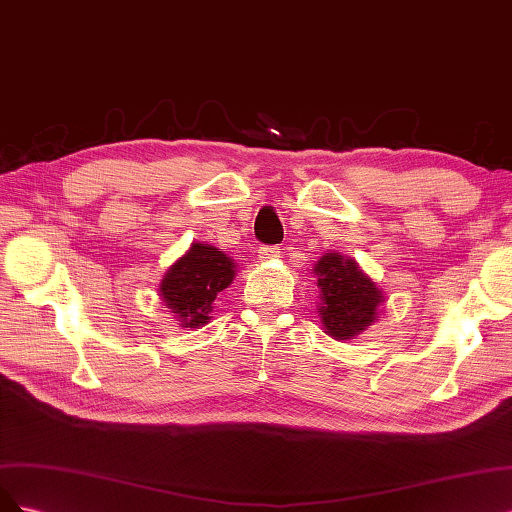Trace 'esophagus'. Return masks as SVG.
<instances>
[{
    "label": "esophagus",
    "mask_w": 512,
    "mask_h": 512,
    "mask_svg": "<svg viewBox=\"0 0 512 512\" xmlns=\"http://www.w3.org/2000/svg\"><path fill=\"white\" fill-rule=\"evenodd\" d=\"M278 255H280V246H268V244L259 246V259H261V261L274 259V257H278Z\"/></svg>",
    "instance_id": "34e87169"
}]
</instances>
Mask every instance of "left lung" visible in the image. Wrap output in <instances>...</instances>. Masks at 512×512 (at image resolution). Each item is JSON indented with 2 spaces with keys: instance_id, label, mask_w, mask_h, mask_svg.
<instances>
[{
  "instance_id": "1",
  "label": "left lung",
  "mask_w": 512,
  "mask_h": 512,
  "mask_svg": "<svg viewBox=\"0 0 512 512\" xmlns=\"http://www.w3.org/2000/svg\"><path fill=\"white\" fill-rule=\"evenodd\" d=\"M315 274L321 291L319 315L329 336L346 340L376 321V306L383 302V293L353 259L325 253L317 261Z\"/></svg>"
}]
</instances>
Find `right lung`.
Masks as SVG:
<instances>
[{"instance_id":"1","label":"right lung","mask_w":512,"mask_h":512,"mask_svg":"<svg viewBox=\"0 0 512 512\" xmlns=\"http://www.w3.org/2000/svg\"><path fill=\"white\" fill-rule=\"evenodd\" d=\"M234 261L214 246L195 242L161 280V298L183 327L208 323L217 295L232 285Z\"/></svg>"}]
</instances>
